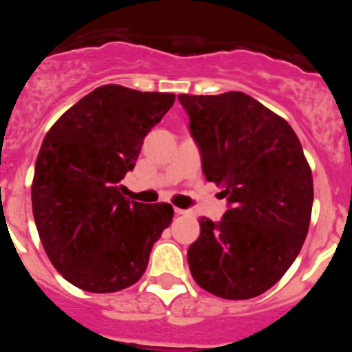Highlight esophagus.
<instances>
[{
	"mask_svg": "<svg viewBox=\"0 0 352 352\" xmlns=\"http://www.w3.org/2000/svg\"><path fill=\"white\" fill-rule=\"evenodd\" d=\"M175 214L176 215H184V214H188V210H183V208H175Z\"/></svg>",
	"mask_w": 352,
	"mask_h": 352,
	"instance_id": "34e87169",
	"label": "esophagus"
}]
</instances>
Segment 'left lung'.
Wrapping results in <instances>:
<instances>
[{
	"label": "left lung",
	"instance_id": "8db88e82",
	"mask_svg": "<svg viewBox=\"0 0 352 352\" xmlns=\"http://www.w3.org/2000/svg\"><path fill=\"white\" fill-rule=\"evenodd\" d=\"M177 99L204 175L229 204L219 222L198 221L190 272L219 298H255L286 274L308 234L313 176L301 142L284 118L243 92Z\"/></svg>",
	"mask_w": 352,
	"mask_h": 352
}]
</instances>
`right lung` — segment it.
Returning a JSON list of instances; mask_svg holds the SVG:
<instances>
[{
    "label": "right lung",
    "mask_w": 352,
    "mask_h": 352,
    "mask_svg": "<svg viewBox=\"0 0 352 352\" xmlns=\"http://www.w3.org/2000/svg\"><path fill=\"white\" fill-rule=\"evenodd\" d=\"M175 97L97 87L44 137L32 181L34 221L51 263L73 286L116 293L144 276L175 210L126 200L120 183Z\"/></svg>",
    "instance_id": "right-lung-1"
}]
</instances>
